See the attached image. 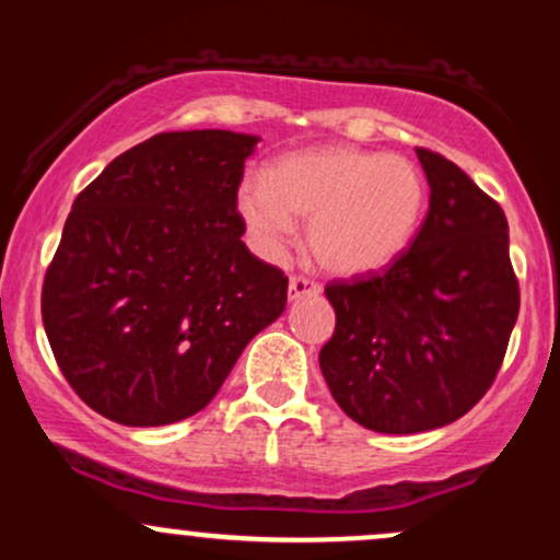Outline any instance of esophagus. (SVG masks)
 <instances>
[{
	"label": "esophagus",
	"instance_id": "esophagus-1",
	"mask_svg": "<svg viewBox=\"0 0 560 560\" xmlns=\"http://www.w3.org/2000/svg\"><path fill=\"white\" fill-rule=\"evenodd\" d=\"M320 287L316 281L305 279V276H292L289 279V302L294 300H302V298H313V294H318Z\"/></svg>",
	"mask_w": 560,
	"mask_h": 560
}]
</instances>
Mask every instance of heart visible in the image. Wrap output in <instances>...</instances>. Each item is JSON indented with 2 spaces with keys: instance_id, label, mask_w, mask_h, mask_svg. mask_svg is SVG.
<instances>
[{
  "instance_id": "obj_1",
  "label": "heart",
  "mask_w": 560,
  "mask_h": 560,
  "mask_svg": "<svg viewBox=\"0 0 560 560\" xmlns=\"http://www.w3.org/2000/svg\"><path fill=\"white\" fill-rule=\"evenodd\" d=\"M429 186L402 155L331 144L273 160L266 178H244L236 213L249 244L281 260L307 223V247L326 271L369 276L395 266L419 236Z\"/></svg>"
}]
</instances>
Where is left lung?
Masks as SVG:
<instances>
[{
	"instance_id": "obj_1",
	"label": "left lung",
	"mask_w": 560,
	"mask_h": 560,
	"mask_svg": "<svg viewBox=\"0 0 560 560\" xmlns=\"http://www.w3.org/2000/svg\"><path fill=\"white\" fill-rule=\"evenodd\" d=\"M427 221L395 266L326 287L337 326L318 363L339 408L371 432L458 421L490 389L518 318L500 205L455 163L416 150Z\"/></svg>"
}]
</instances>
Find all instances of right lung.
Wrapping results in <instances>:
<instances>
[{
  "mask_svg": "<svg viewBox=\"0 0 560 560\" xmlns=\"http://www.w3.org/2000/svg\"><path fill=\"white\" fill-rule=\"evenodd\" d=\"M258 141L158 133L75 197L42 318L68 384L105 419L165 427L199 413L284 313L287 276L249 253L236 213Z\"/></svg>",
  "mask_w": 560,
  "mask_h": 560,
  "instance_id": "right-lung-1",
  "label": "right lung"
}]
</instances>
